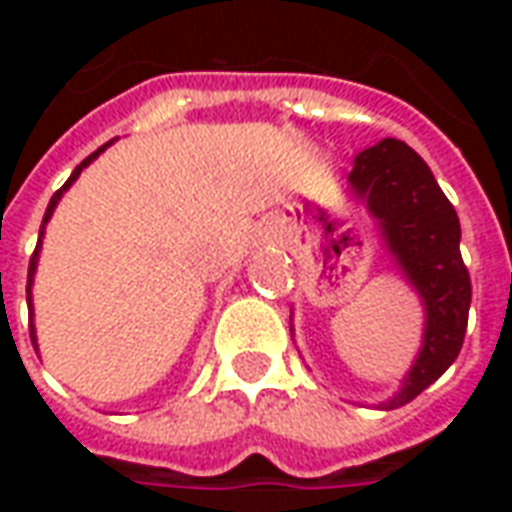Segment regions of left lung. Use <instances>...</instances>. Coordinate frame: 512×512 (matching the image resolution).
Listing matches in <instances>:
<instances>
[{"label":"left lung","instance_id":"8db88e82","mask_svg":"<svg viewBox=\"0 0 512 512\" xmlns=\"http://www.w3.org/2000/svg\"><path fill=\"white\" fill-rule=\"evenodd\" d=\"M348 183L367 202L403 274L425 301V345L411 373L384 408L406 406L458 359L472 279L461 257V222L428 164L400 139H381L359 153Z\"/></svg>","mask_w":512,"mask_h":512}]
</instances>
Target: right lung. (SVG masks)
Here are the masks:
<instances>
[{
	"label": "right lung",
	"mask_w": 512,
	"mask_h": 512,
	"mask_svg": "<svg viewBox=\"0 0 512 512\" xmlns=\"http://www.w3.org/2000/svg\"><path fill=\"white\" fill-rule=\"evenodd\" d=\"M109 145H112V142H106L104 147H98V150H95L93 156H87V158H84L82 164H79V167L73 169V175H71V178L65 180V186H62V189H57V191H54V197H51L49 208H46V216H43V224L49 222V216H51V213H54V205H57V202H60L62 191L68 189V186H71L73 180L79 178V172H82V169L87 167V164H90V161H93V158L98 156V153H104V150H106V147H109ZM40 238H43V233H40ZM40 238H38V246H35V252H32V257H29V282H27V304H29V307H32V296H29V285H32V274H35V266H38V249H40ZM29 337H32V345H35V329H32V332H29Z\"/></svg>",
	"instance_id": "1"
}]
</instances>
